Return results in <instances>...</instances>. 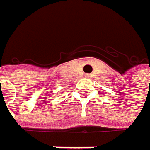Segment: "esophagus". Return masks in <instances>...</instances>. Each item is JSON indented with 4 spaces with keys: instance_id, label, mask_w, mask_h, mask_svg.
Here are the masks:
<instances>
[{
    "instance_id": "esophagus-1",
    "label": "esophagus",
    "mask_w": 150,
    "mask_h": 150,
    "mask_svg": "<svg viewBox=\"0 0 150 150\" xmlns=\"http://www.w3.org/2000/svg\"><path fill=\"white\" fill-rule=\"evenodd\" d=\"M85 77H86V78H90L91 75H90V74H85Z\"/></svg>"
}]
</instances>
